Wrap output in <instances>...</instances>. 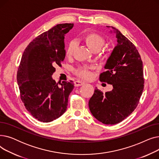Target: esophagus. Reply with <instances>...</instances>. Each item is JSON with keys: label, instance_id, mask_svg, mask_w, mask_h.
Wrapping results in <instances>:
<instances>
[{"label": "esophagus", "instance_id": "1", "mask_svg": "<svg viewBox=\"0 0 159 159\" xmlns=\"http://www.w3.org/2000/svg\"><path fill=\"white\" fill-rule=\"evenodd\" d=\"M74 84H75V86H80L84 85L85 84V82L83 81H81V80H76V81H75Z\"/></svg>", "mask_w": 159, "mask_h": 159}]
</instances>
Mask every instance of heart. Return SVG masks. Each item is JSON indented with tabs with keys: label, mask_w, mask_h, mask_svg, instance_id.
Listing matches in <instances>:
<instances>
[{
	"label": "heart",
	"mask_w": 159,
	"mask_h": 159,
	"mask_svg": "<svg viewBox=\"0 0 159 159\" xmlns=\"http://www.w3.org/2000/svg\"><path fill=\"white\" fill-rule=\"evenodd\" d=\"M82 40L84 42L88 48L93 52L99 51L105 43L104 38L101 35H100L99 34H98V33H93V32L86 33V34H84L82 36ZM75 48V42L74 41L70 42L66 48V55L68 57L71 56L74 52ZM77 73L79 75H80V77L85 79H89L91 76L89 71L86 68L79 69L77 71Z\"/></svg>",
	"instance_id": "obj_1"
}]
</instances>
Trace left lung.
<instances>
[{
  "mask_svg": "<svg viewBox=\"0 0 159 159\" xmlns=\"http://www.w3.org/2000/svg\"><path fill=\"white\" fill-rule=\"evenodd\" d=\"M117 44L107 58L106 71L100 80L113 86L110 91L103 93L95 89L89 101V110L94 117L104 124H116L134 111L144 89L143 65L135 45L114 27Z\"/></svg>",
  "mask_w": 159,
  "mask_h": 159,
  "instance_id": "left-lung-1",
  "label": "left lung"
}]
</instances>
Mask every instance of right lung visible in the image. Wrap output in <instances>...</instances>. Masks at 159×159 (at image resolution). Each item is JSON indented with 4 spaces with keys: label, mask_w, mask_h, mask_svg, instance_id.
I'll return each mask as SVG.
<instances>
[{
    "label": "right lung",
    "mask_w": 159,
    "mask_h": 159,
    "mask_svg": "<svg viewBox=\"0 0 159 159\" xmlns=\"http://www.w3.org/2000/svg\"><path fill=\"white\" fill-rule=\"evenodd\" d=\"M73 27V24H57L33 39L23 53L16 75L20 98L40 122H52L64 114L74 88L72 80L58 86L52 78L55 67L61 66L66 56L64 36Z\"/></svg>",
    "instance_id": "1"
}]
</instances>
